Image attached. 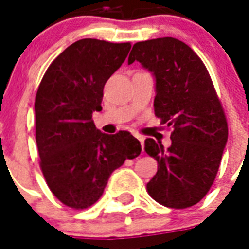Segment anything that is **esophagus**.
<instances>
[{"mask_svg":"<svg viewBox=\"0 0 249 249\" xmlns=\"http://www.w3.org/2000/svg\"><path fill=\"white\" fill-rule=\"evenodd\" d=\"M137 140L140 141V143H141V146H142V147H144V138H143V137H141V136H138V137H137Z\"/></svg>","mask_w":249,"mask_h":249,"instance_id":"34e87169","label":"esophagus"}]
</instances>
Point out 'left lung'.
Segmentation results:
<instances>
[{"label": "left lung", "mask_w": 249, "mask_h": 249, "mask_svg": "<svg viewBox=\"0 0 249 249\" xmlns=\"http://www.w3.org/2000/svg\"><path fill=\"white\" fill-rule=\"evenodd\" d=\"M133 62L154 76L155 115L173 130L168 150L152 138L144 141L159 164L148 194L169 208L195 205L216 178L229 134L211 76L193 49L173 37L134 44L128 63Z\"/></svg>", "instance_id": "1"}]
</instances>
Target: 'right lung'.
I'll return each mask as SVG.
<instances>
[{
  "instance_id": "obj_1",
  "label": "right lung",
  "mask_w": 249,
  "mask_h": 249,
  "mask_svg": "<svg viewBox=\"0 0 249 249\" xmlns=\"http://www.w3.org/2000/svg\"><path fill=\"white\" fill-rule=\"evenodd\" d=\"M132 48L84 38L49 66L35 101L40 165L52 193L63 204L85 209L102 196L109 176L142 151L126 130L106 134L91 120L102 109L106 81Z\"/></svg>"
}]
</instances>
